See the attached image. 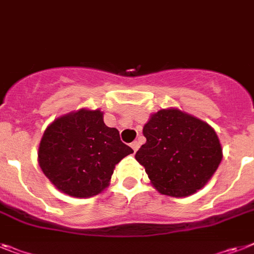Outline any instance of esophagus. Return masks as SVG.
I'll return each instance as SVG.
<instances>
[{"mask_svg":"<svg viewBox=\"0 0 254 254\" xmlns=\"http://www.w3.org/2000/svg\"><path fill=\"white\" fill-rule=\"evenodd\" d=\"M130 146H131V148H133V150H134V152H137L138 148H139V142H137V140H134V142L130 144Z\"/></svg>","mask_w":254,"mask_h":254,"instance_id":"1","label":"esophagus"}]
</instances>
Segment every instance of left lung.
<instances>
[{
    "mask_svg": "<svg viewBox=\"0 0 254 254\" xmlns=\"http://www.w3.org/2000/svg\"><path fill=\"white\" fill-rule=\"evenodd\" d=\"M147 142L135 153L152 186L164 195L185 197L203 189L222 160V147L209 124L178 108L151 115Z\"/></svg>",
    "mask_w": 254,
    "mask_h": 254,
    "instance_id": "8db88e82",
    "label": "left lung"
}]
</instances>
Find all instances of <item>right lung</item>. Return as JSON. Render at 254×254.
<instances>
[{"label":"right lung","mask_w":254,"mask_h":254,"mask_svg":"<svg viewBox=\"0 0 254 254\" xmlns=\"http://www.w3.org/2000/svg\"><path fill=\"white\" fill-rule=\"evenodd\" d=\"M133 153L99 110L81 108L55 119L38 147V164L59 191L91 197L110 185L116 164Z\"/></svg>","instance_id":"1"}]
</instances>
